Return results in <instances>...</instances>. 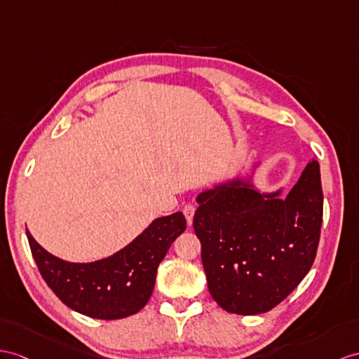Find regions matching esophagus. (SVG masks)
I'll use <instances>...</instances> for the list:
<instances>
[{
  "label": "esophagus",
  "instance_id": "obj_1",
  "mask_svg": "<svg viewBox=\"0 0 359 359\" xmlns=\"http://www.w3.org/2000/svg\"><path fill=\"white\" fill-rule=\"evenodd\" d=\"M195 205L194 204H186L184 207H182V213H184L186 219H187V224L190 225L191 224V219H194V215H195Z\"/></svg>",
  "mask_w": 359,
  "mask_h": 359
}]
</instances>
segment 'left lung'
I'll return each mask as SVG.
<instances>
[{"instance_id":"obj_1","label":"left lung","mask_w":359,"mask_h":359,"mask_svg":"<svg viewBox=\"0 0 359 359\" xmlns=\"http://www.w3.org/2000/svg\"><path fill=\"white\" fill-rule=\"evenodd\" d=\"M239 182L198 196L194 229L213 300L256 316L290 295L316 260L321 222L320 165L312 158L285 199Z\"/></svg>"}]
</instances>
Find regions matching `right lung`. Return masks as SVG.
Instances as JSON below:
<instances>
[{
	"mask_svg": "<svg viewBox=\"0 0 359 359\" xmlns=\"http://www.w3.org/2000/svg\"><path fill=\"white\" fill-rule=\"evenodd\" d=\"M181 212L155 219L128 247L93 264H69L43 250L27 231L32 256L50 290L68 308L99 320L134 316L149 302L156 268L186 230Z\"/></svg>",
	"mask_w": 359,
	"mask_h": 359,
	"instance_id": "obj_1",
	"label": "right lung"
}]
</instances>
